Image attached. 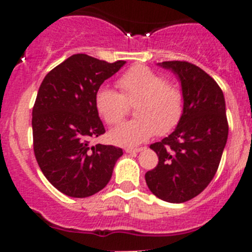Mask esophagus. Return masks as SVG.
Returning a JSON list of instances; mask_svg holds the SVG:
<instances>
[{
	"label": "esophagus",
	"instance_id": "esophagus-1",
	"mask_svg": "<svg viewBox=\"0 0 252 252\" xmlns=\"http://www.w3.org/2000/svg\"><path fill=\"white\" fill-rule=\"evenodd\" d=\"M144 150V147H136V149H134V147H126V154H138V152H140Z\"/></svg>",
	"mask_w": 252,
	"mask_h": 252
}]
</instances>
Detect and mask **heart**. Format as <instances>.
<instances>
[{
    "label": "heart",
    "mask_w": 252,
    "mask_h": 252,
    "mask_svg": "<svg viewBox=\"0 0 252 252\" xmlns=\"http://www.w3.org/2000/svg\"><path fill=\"white\" fill-rule=\"evenodd\" d=\"M121 93L101 86L95 95L98 114L108 126H117L126 116L129 105L134 106L138 118L123 123L111 131V142L134 147L158 133L172 131L184 112L182 90L166 78L145 65H134L117 81Z\"/></svg>",
    "instance_id": "b5f03b06"
}]
</instances>
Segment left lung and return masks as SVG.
Returning a JSON list of instances; mask_svg holds the SVG:
<instances>
[{
  "label": "left lung",
  "mask_w": 252,
  "mask_h": 252,
  "mask_svg": "<svg viewBox=\"0 0 252 252\" xmlns=\"http://www.w3.org/2000/svg\"><path fill=\"white\" fill-rule=\"evenodd\" d=\"M158 65L179 79L184 112L173 133L150 145L158 164L145 180L158 199L180 204L204 191L217 172L228 139L225 101L215 79L197 65L185 61Z\"/></svg>",
  "instance_id": "obj_1"
}]
</instances>
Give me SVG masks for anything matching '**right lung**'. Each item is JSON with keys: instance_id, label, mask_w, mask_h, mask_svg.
Instances as JSON below:
<instances>
[{"instance_id": "1", "label": "right lung", "mask_w": 252, "mask_h": 252, "mask_svg": "<svg viewBox=\"0 0 252 252\" xmlns=\"http://www.w3.org/2000/svg\"><path fill=\"white\" fill-rule=\"evenodd\" d=\"M124 64L78 53L48 72L40 85L32 107L34 154L46 179L64 195L88 197L102 190L123 155L119 147L89 142L106 131L96 91Z\"/></svg>"}]
</instances>
